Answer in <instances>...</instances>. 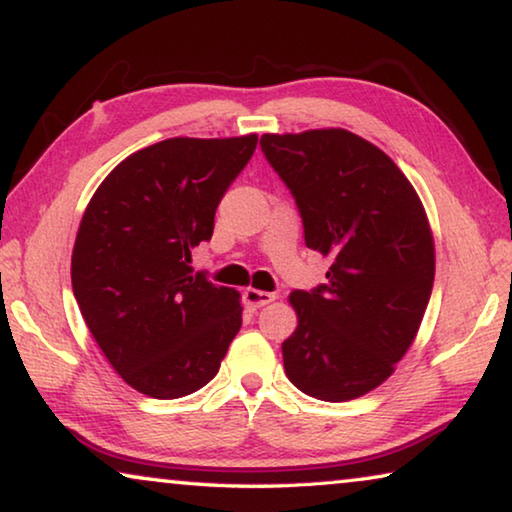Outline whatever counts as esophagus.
Instances as JSON below:
<instances>
[{
  "label": "esophagus",
  "instance_id": "obj_1",
  "mask_svg": "<svg viewBox=\"0 0 512 512\" xmlns=\"http://www.w3.org/2000/svg\"><path fill=\"white\" fill-rule=\"evenodd\" d=\"M275 300V293H268V291H262V289H246L244 291V302L248 307H253V309H259V307H264V305H268V302H273Z\"/></svg>",
  "mask_w": 512,
  "mask_h": 512
}]
</instances>
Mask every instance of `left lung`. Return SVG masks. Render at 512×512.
<instances>
[{
	"label": "left lung",
	"instance_id": "left-lung-1",
	"mask_svg": "<svg viewBox=\"0 0 512 512\" xmlns=\"http://www.w3.org/2000/svg\"><path fill=\"white\" fill-rule=\"evenodd\" d=\"M262 151L291 189L327 284L293 291L298 327L282 343L291 384L348 402L395 372L429 305L436 248L424 205L388 155L345 128L266 133Z\"/></svg>",
	"mask_w": 512,
	"mask_h": 512
}]
</instances>
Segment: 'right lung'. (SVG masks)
Segmentation results:
<instances>
[{
  "mask_svg": "<svg viewBox=\"0 0 512 512\" xmlns=\"http://www.w3.org/2000/svg\"><path fill=\"white\" fill-rule=\"evenodd\" d=\"M255 146V133L151 144L121 160L83 212L74 298L110 366L155 400L205 386L241 327L239 291L189 264Z\"/></svg>",
  "mask_w": 512,
  "mask_h": 512,
  "instance_id": "1",
  "label": "right lung"
}]
</instances>
